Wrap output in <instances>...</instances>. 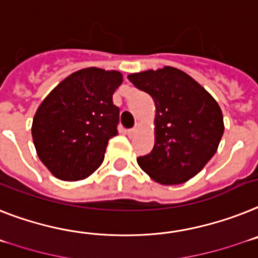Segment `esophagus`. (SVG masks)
<instances>
[{"label":"esophagus","instance_id":"obj_1","mask_svg":"<svg viewBox=\"0 0 258 258\" xmlns=\"http://www.w3.org/2000/svg\"><path fill=\"white\" fill-rule=\"evenodd\" d=\"M138 127H139V124L136 123V125H135V127H134V128H131V130H128V131H127V135H128V136H134V135H135L136 131H138Z\"/></svg>","mask_w":258,"mask_h":258}]
</instances>
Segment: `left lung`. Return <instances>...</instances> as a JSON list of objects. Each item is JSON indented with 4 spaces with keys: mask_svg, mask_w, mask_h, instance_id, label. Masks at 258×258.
Wrapping results in <instances>:
<instances>
[{
    "mask_svg": "<svg viewBox=\"0 0 258 258\" xmlns=\"http://www.w3.org/2000/svg\"><path fill=\"white\" fill-rule=\"evenodd\" d=\"M155 101V146L138 164L153 181L178 185L211 160L224 133L219 105L187 73L173 67L127 76Z\"/></svg>",
    "mask_w": 258,
    "mask_h": 258,
    "instance_id": "8db88e82",
    "label": "left lung"
}]
</instances>
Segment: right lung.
<instances>
[{
	"instance_id": "add662e5",
	"label": "right lung",
	"mask_w": 258,
	"mask_h": 258,
	"mask_svg": "<svg viewBox=\"0 0 258 258\" xmlns=\"http://www.w3.org/2000/svg\"><path fill=\"white\" fill-rule=\"evenodd\" d=\"M122 82L118 71L84 68L43 99L32 120V140L56 178L85 179L102 164L107 143L118 135L119 109L112 94Z\"/></svg>"
}]
</instances>
